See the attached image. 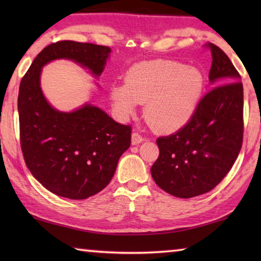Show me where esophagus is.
Instances as JSON below:
<instances>
[{
  "label": "esophagus",
  "mask_w": 261,
  "mask_h": 261,
  "mask_svg": "<svg viewBox=\"0 0 261 261\" xmlns=\"http://www.w3.org/2000/svg\"><path fill=\"white\" fill-rule=\"evenodd\" d=\"M144 140H145L144 137L141 136L140 134H138V132H134V134H132V137H131L132 145H138V144L141 143V141H144Z\"/></svg>",
  "instance_id": "34e87169"
}]
</instances>
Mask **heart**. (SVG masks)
Listing matches in <instances>:
<instances>
[{
    "instance_id": "1",
    "label": "heart",
    "mask_w": 261,
    "mask_h": 261,
    "mask_svg": "<svg viewBox=\"0 0 261 261\" xmlns=\"http://www.w3.org/2000/svg\"><path fill=\"white\" fill-rule=\"evenodd\" d=\"M205 87L200 70L176 61L145 62L132 67L124 85L112 90L114 102L123 114L144 105L147 124L159 132H174L191 120Z\"/></svg>"
}]
</instances>
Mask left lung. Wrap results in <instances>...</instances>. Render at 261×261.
Masks as SVG:
<instances>
[{
	"label": "left lung",
	"mask_w": 261,
	"mask_h": 261,
	"mask_svg": "<svg viewBox=\"0 0 261 261\" xmlns=\"http://www.w3.org/2000/svg\"><path fill=\"white\" fill-rule=\"evenodd\" d=\"M214 86L200 99L187 124L156 139L158 160L152 177L163 191L192 198L213 190L224 178L243 144V84L231 61L221 48L210 43Z\"/></svg>",
	"instance_id": "1"
}]
</instances>
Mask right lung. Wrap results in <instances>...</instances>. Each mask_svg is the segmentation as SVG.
Listing matches in <instances>:
<instances>
[{"label":"right lung","instance_id":"obj_1","mask_svg":"<svg viewBox=\"0 0 261 261\" xmlns=\"http://www.w3.org/2000/svg\"><path fill=\"white\" fill-rule=\"evenodd\" d=\"M109 53V47L95 43H50L20 82L19 138L25 163L35 179L60 197L86 199L107 187L130 147L132 129L91 105L72 113L51 108L40 88L41 68L53 60L69 59L100 76Z\"/></svg>","mask_w":261,"mask_h":261}]
</instances>
